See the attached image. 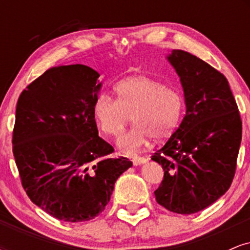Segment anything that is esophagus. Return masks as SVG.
I'll use <instances>...</instances> for the list:
<instances>
[{"label": "esophagus", "mask_w": 250, "mask_h": 250, "mask_svg": "<svg viewBox=\"0 0 250 250\" xmlns=\"http://www.w3.org/2000/svg\"><path fill=\"white\" fill-rule=\"evenodd\" d=\"M131 161H133L134 166H140V165H142V163L147 162L148 159H147V157H145V156H134Z\"/></svg>", "instance_id": "34e87169"}]
</instances>
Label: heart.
Returning <instances> with one entry per match:
<instances>
[{"label":"heart","mask_w":250,"mask_h":250,"mask_svg":"<svg viewBox=\"0 0 250 250\" xmlns=\"http://www.w3.org/2000/svg\"><path fill=\"white\" fill-rule=\"evenodd\" d=\"M115 99L100 95L93 103V117L105 136L122 133L129 120L134 125L117 141L123 153L133 154L147 143L167 139L182 119L185 101L179 90L148 76H131L114 85Z\"/></svg>","instance_id":"b5f03b06"}]
</instances>
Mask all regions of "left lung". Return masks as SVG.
Here are the masks:
<instances>
[{
    "label": "left lung",
    "instance_id": "left-lung-1",
    "mask_svg": "<svg viewBox=\"0 0 250 250\" xmlns=\"http://www.w3.org/2000/svg\"><path fill=\"white\" fill-rule=\"evenodd\" d=\"M185 93L186 115L151 160L165 176L154 191L159 205L194 214L220 199L233 182L242 121L223 74L187 51L167 56Z\"/></svg>",
    "mask_w": 250,
    "mask_h": 250
}]
</instances>
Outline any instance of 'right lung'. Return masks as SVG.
Here are the masks:
<instances>
[{"mask_svg":"<svg viewBox=\"0 0 250 250\" xmlns=\"http://www.w3.org/2000/svg\"><path fill=\"white\" fill-rule=\"evenodd\" d=\"M99 76L83 64L50 68L17 101L13 153L22 186L31 202L65 222L102 213L116 180L133 166L111 157L114 148L99 136Z\"/></svg>","mask_w":250,"mask_h":250,"instance_id":"add662e5","label":"right lung"}]
</instances>
